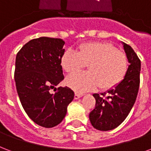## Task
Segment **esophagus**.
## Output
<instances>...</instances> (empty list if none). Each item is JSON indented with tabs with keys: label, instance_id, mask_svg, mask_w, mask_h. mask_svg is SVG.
Here are the masks:
<instances>
[{
	"label": "esophagus",
	"instance_id": "34e87169",
	"mask_svg": "<svg viewBox=\"0 0 151 151\" xmlns=\"http://www.w3.org/2000/svg\"><path fill=\"white\" fill-rule=\"evenodd\" d=\"M83 96L81 93H75V94H74V99H79L80 97H81V96Z\"/></svg>",
	"mask_w": 151,
	"mask_h": 151
}]
</instances>
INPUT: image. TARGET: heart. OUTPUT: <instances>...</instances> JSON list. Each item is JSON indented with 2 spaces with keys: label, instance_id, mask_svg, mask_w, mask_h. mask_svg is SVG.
Instances as JSON below:
<instances>
[{
  "label": "heart",
  "instance_id": "1",
  "mask_svg": "<svg viewBox=\"0 0 151 151\" xmlns=\"http://www.w3.org/2000/svg\"><path fill=\"white\" fill-rule=\"evenodd\" d=\"M61 65L66 73L73 74L86 65L88 72L68 77L65 83L70 88L83 93L99 86L102 90L116 87L121 82L128 70L125 54L109 42H87L79 46L78 53L68 49L61 58Z\"/></svg>",
  "mask_w": 151,
  "mask_h": 151
}]
</instances>
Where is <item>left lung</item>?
<instances>
[{"instance_id":"8db88e82","label":"left lung","mask_w":151,"mask_h":151,"mask_svg":"<svg viewBox=\"0 0 151 151\" xmlns=\"http://www.w3.org/2000/svg\"><path fill=\"white\" fill-rule=\"evenodd\" d=\"M122 44L130 63L126 75L116 87L101 94L104 96L98 93L93 95L96 105L89 113V120L99 131H110L124 122L134 105L139 88L141 62L131 46Z\"/></svg>"}]
</instances>
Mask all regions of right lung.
Listing matches in <instances>:
<instances>
[{
	"label": "right lung",
	"mask_w": 151,
	"mask_h": 151,
	"mask_svg": "<svg viewBox=\"0 0 151 151\" xmlns=\"http://www.w3.org/2000/svg\"><path fill=\"white\" fill-rule=\"evenodd\" d=\"M61 39L40 37L30 40L17 53L14 78L18 96L25 112L38 125L50 128L63 121L74 93L58 87L64 79L61 58L65 52Z\"/></svg>",
	"instance_id": "obj_1"
}]
</instances>
